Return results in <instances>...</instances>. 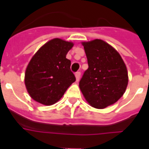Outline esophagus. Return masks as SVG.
I'll return each mask as SVG.
<instances>
[{"label": "esophagus", "instance_id": "1", "mask_svg": "<svg viewBox=\"0 0 149 149\" xmlns=\"http://www.w3.org/2000/svg\"><path fill=\"white\" fill-rule=\"evenodd\" d=\"M75 76H76V79H77V81H79L80 78H81V72H77L75 73Z\"/></svg>", "mask_w": 149, "mask_h": 149}]
</instances>
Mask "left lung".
Returning a JSON list of instances; mask_svg holds the SVG:
<instances>
[{
	"label": "left lung",
	"instance_id": "left-lung-1",
	"mask_svg": "<svg viewBox=\"0 0 149 149\" xmlns=\"http://www.w3.org/2000/svg\"><path fill=\"white\" fill-rule=\"evenodd\" d=\"M88 68L79 82L84 98L96 109L116 102L128 85V72L116 50L102 40L83 42Z\"/></svg>",
	"mask_w": 149,
	"mask_h": 149
}]
</instances>
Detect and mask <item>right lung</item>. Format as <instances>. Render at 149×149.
<instances>
[{
	"label": "right lung",
	"instance_id": "right-lung-1",
	"mask_svg": "<svg viewBox=\"0 0 149 149\" xmlns=\"http://www.w3.org/2000/svg\"><path fill=\"white\" fill-rule=\"evenodd\" d=\"M73 44L55 38L40 48L31 59L25 71L24 83L30 97L45 105L57 102L76 81L66 58Z\"/></svg>",
	"mask_w": 149,
	"mask_h": 149
}]
</instances>
